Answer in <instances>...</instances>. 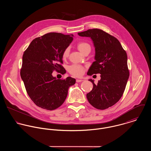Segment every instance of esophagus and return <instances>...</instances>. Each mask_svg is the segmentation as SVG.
I'll return each mask as SVG.
<instances>
[{"label":"esophagus","instance_id":"34e87169","mask_svg":"<svg viewBox=\"0 0 151 151\" xmlns=\"http://www.w3.org/2000/svg\"><path fill=\"white\" fill-rule=\"evenodd\" d=\"M82 81H83V80H81V79H77L76 80L77 83H80V82H82Z\"/></svg>","mask_w":151,"mask_h":151}]
</instances>
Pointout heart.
Instances as JSON below:
<instances>
[{
    "instance_id": "heart-1",
    "label": "heart",
    "mask_w": 151,
    "mask_h": 151,
    "mask_svg": "<svg viewBox=\"0 0 151 151\" xmlns=\"http://www.w3.org/2000/svg\"><path fill=\"white\" fill-rule=\"evenodd\" d=\"M77 48L78 49L83 53L88 49L90 48V45L86 42H80L77 43ZM70 49L68 47L65 48L62 54V58L63 59H65L69 55ZM84 68L78 65H70L68 68V71L70 74L76 76V77H80L83 75L84 73Z\"/></svg>"
}]
</instances>
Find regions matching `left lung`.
<instances>
[{"mask_svg":"<svg viewBox=\"0 0 151 151\" xmlns=\"http://www.w3.org/2000/svg\"><path fill=\"white\" fill-rule=\"evenodd\" d=\"M81 37H90L95 47V61L87 74H101V80L86 94L89 104L104 110L112 106L122 98L129 77L127 55L121 43L114 37L102 29L93 28L78 32Z\"/></svg>","mask_w":151,"mask_h":151,"instance_id":"obj_1","label":"left lung"}]
</instances>
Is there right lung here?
Returning a JSON list of instances; mask_svg holds the SVG:
<instances>
[{"instance_id":"right-lung-1","label":"right lung","mask_w":151,"mask_h":151,"mask_svg":"<svg viewBox=\"0 0 151 151\" xmlns=\"http://www.w3.org/2000/svg\"><path fill=\"white\" fill-rule=\"evenodd\" d=\"M73 40V35L50 32L32 41L22 55L20 75L27 92L38 106L49 110L60 107L75 78L56 79L53 71L64 74L62 54Z\"/></svg>"}]
</instances>
